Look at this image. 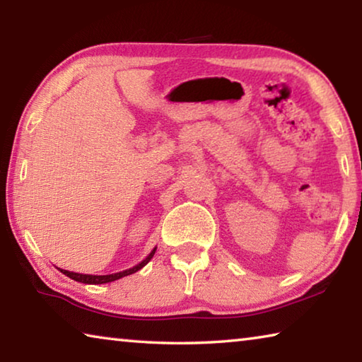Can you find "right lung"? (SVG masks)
I'll list each match as a JSON object with an SVG mask.
<instances>
[{
    "instance_id": "add662e5",
    "label": "right lung",
    "mask_w": 362,
    "mask_h": 362,
    "mask_svg": "<svg viewBox=\"0 0 362 362\" xmlns=\"http://www.w3.org/2000/svg\"><path fill=\"white\" fill-rule=\"evenodd\" d=\"M155 252H156V247L153 249L151 252H150V255L146 257L145 260L140 262L139 265L132 267V268H129V269H124V272H119V273H113V274H102V276H95V274L73 273V272H69V269H62V268H59V269L65 274V276L71 278L73 281H78V283H84V284H105V283H112V281H116V279H119V278L129 276V274L139 272L140 268H144V267L146 265V263H148V262L153 259V255H155Z\"/></svg>"
}]
</instances>
